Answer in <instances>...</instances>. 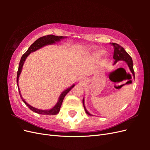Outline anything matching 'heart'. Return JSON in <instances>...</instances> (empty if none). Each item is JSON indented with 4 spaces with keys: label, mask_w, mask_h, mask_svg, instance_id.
<instances>
[{
    "label": "heart",
    "mask_w": 150,
    "mask_h": 150,
    "mask_svg": "<svg viewBox=\"0 0 150 150\" xmlns=\"http://www.w3.org/2000/svg\"><path fill=\"white\" fill-rule=\"evenodd\" d=\"M104 53H105V52H104V51H102V50H99V51H98L95 52V56L97 57H99V56L103 55Z\"/></svg>",
    "instance_id": "obj_1"
}]
</instances>
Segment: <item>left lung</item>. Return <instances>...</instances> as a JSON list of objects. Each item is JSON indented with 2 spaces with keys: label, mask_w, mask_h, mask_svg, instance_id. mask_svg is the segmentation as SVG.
Masks as SVG:
<instances>
[{
  "label": "left lung",
  "mask_w": 150,
  "mask_h": 150,
  "mask_svg": "<svg viewBox=\"0 0 150 150\" xmlns=\"http://www.w3.org/2000/svg\"><path fill=\"white\" fill-rule=\"evenodd\" d=\"M111 44H112L113 46L115 47V50H114V55H113V59H115V62H114V64H115L116 63L119 61H125L127 64H128L129 69L131 72V73L133 74V76H134V71L133 69V60L132 58L130 57V56L129 54L126 52V51L125 50V49L121 47V46H120L119 44H117L116 43H111ZM84 99H83V103L84 105V108L86 112L89 116H91L92 115H91L90 113L86 110V109L84 106ZM93 116V115H92Z\"/></svg>",
  "instance_id": "1"
}]
</instances>
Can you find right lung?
Segmentation results:
<instances>
[{"mask_svg": "<svg viewBox=\"0 0 150 150\" xmlns=\"http://www.w3.org/2000/svg\"><path fill=\"white\" fill-rule=\"evenodd\" d=\"M66 37H63V36H56V35H45L43 36V37H41L39 38L38 39H37L31 45V46L29 47L28 50L23 55H22L21 61L19 62V68H18V71H17V87H18V90H19V94L20 96L22 99V100L23 101V102L26 104L27 106H28V108H29V109L30 110H32L33 111L38 113V114L40 115H57V113L59 112L60 111V108L61 106V104L62 103L63 99H64V97L66 96V95L69 93L70 91L73 88V87L74 86V84L72 85V86H71L70 88H67V89L64 90L63 91L61 95L59 98V100L57 103V104L54 106L52 109L49 110H39V109H37L35 108H34L33 106H31L30 105H29V104L27 103L24 99H23V98L22 97V95L21 94V91L19 89V76L21 74V72L22 71V66L24 65V63L26 59V58L28 57V56L29 55V54L34 52L35 51H37L38 49L41 48L46 45H49V44H53L54 43H56V42H59L61 41V40L66 38Z\"/></svg>", "mask_w": 150, "mask_h": 150, "instance_id": "1", "label": "right lung"}]
</instances>
